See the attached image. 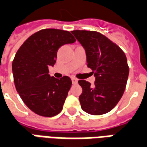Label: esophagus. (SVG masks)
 Masks as SVG:
<instances>
[{"label":"esophagus","mask_w":147,"mask_h":147,"mask_svg":"<svg viewBox=\"0 0 147 147\" xmlns=\"http://www.w3.org/2000/svg\"><path fill=\"white\" fill-rule=\"evenodd\" d=\"M71 81H72V83H73V84H76V83H78V80L76 79V78H74V77L71 78Z\"/></svg>","instance_id":"obj_1"}]
</instances>
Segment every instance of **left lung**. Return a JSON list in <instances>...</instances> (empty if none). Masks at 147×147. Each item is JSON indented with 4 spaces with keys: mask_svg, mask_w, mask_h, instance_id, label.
<instances>
[{
    "mask_svg": "<svg viewBox=\"0 0 147 147\" xmlns=\"http://www.w3.org/2000/svg\"><path fill=\"white\" fill-rule=\"evenodd\" d=\"M85 49L87 67L95 76L94 86L79 80L83 88L80 96L81 108L91 115L109 113L123 96L129 74L125 53L109 39L97 31L72 30Z\"/></svg>",
    "mask_w": 147,
    "mask_h": 147,
    "instance_id": "obj_1",
    "label": "left lung"
}]
</instances>
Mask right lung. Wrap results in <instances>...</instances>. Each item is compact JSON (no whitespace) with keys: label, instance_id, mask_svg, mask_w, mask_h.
<instances>
[{"label":"right lung","instance_id":"1","mask_svg":"<svg viewBox=\"0 0 147 147\" xmlns=\"http://www.w3.org/2000/svg\"><path fill=\"white\" fill-rule=\"evenodd\" d=\"M75 42L69 31L43 29L29 37L15 56L12 72L16 90L25 105L39 116L54 117L63 109L71 80L68 76L51 77L49 67L56 63L61 46Z\"/></svg>","mask_w":147,"mask_h":147}]
</instances>
